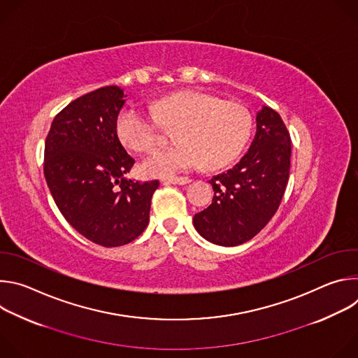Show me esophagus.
Listing matches in <instances>:
<instances>
[{"mask_svg":"<svg viewBox=\"0 0 358 358\" xmlns=\"http://www.w3.org/2000/svg\"><path fill=\"white\" fill-rule=\"evenodd\" d=\"M164 184H178V185H184L188 184L191 181V178L188 177H171V178H166L163 180Z\"/></svg>","mask_w":358,"mask_h":358,"instance_id":"obj_1","label":"esophagus"}]
</instances>
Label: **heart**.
Here are the masks:
<instances>
[{
    "mask_svg": "<svg viewBox=\"0 0 358 358\" xmlns=\"http://www.w3.org/2000/svg\"><path fill=\"white\" fill-rule=\"evenodd\" d=\"M163 129H176L180 143L144 160L143 170L151 177H169L202 163L210 169L229 164L249 140L252 116L239 101L185 90L155 101L151 113L127 106L116 119L119 140L137 152L156 147Z\"/></svg>",
    "mask_w": 358,
    "mask_h": 358,
    "instance_id": "heart-1",
    "label": "heart"
}]
</instances>
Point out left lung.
<instances>
[{"instance_id":"left-lung-1","label":"left lung","mask_w":358,"mask_h":358,"mask_svg":"<svg viewBox=\"0 0 358 358\" xmlns=\"http://www.w3.org/2000/svg\"><path fill=\"white\" fill-rule=\"evenodd\" d=\"M292 140L280 115L264 106L246 155L227 173L210 180L208 208L195 214V229L213 243L236 246L252 239L276 214L290 170Z\"/></svg>"}]
</instances>
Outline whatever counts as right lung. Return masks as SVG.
<instances>
[{
    "mask_svg": "<svg viewBox=\"0 0 358 358\" xmlns=\"http://www.w3.org/2000/svg\"><path fill=\"white\" fill-rule=\"evenodd\" d=\"M123 96L119 86H105L75 99L55 116L45 140L43 174L59 211L80 235L105 248L143 234L160 185L123 177L134 166L116 134Z\"/></svg>",
    "mask_w": 358,
    "mask_h": 358,
    "instance_id": "add662e5",
    "label": "right lung"
}]
</instances>
